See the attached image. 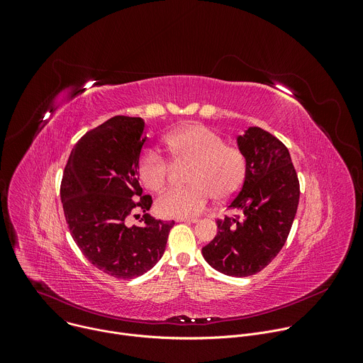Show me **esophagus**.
<instances>
[{
	"label": "esophagus",
	"mask_w": 363,
	"mask_h": 363,
	"mask_svg": "<svg viewBox=\"0 0 363 363\" xmlns=\"http://www.w3.org/2000/svg\"><path fill=\"white\" fill-rule=\"evenodd\" d=\"M177 223H198V218H186V217H182V218H177Z\"/></svg>",
	"instance_id": "34e87169"
}]
</instances>
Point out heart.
<instances>
[{"mask_svg":"<svg viewBox=\"0 0 363 363\" xmlns=\"http://www.w3.org/2000/svg\"><path fill=\"white\" fill-rule=\"evenodd\" d=\"M165 146L175 164H191L186 171L189 185L174 188L160 196L157 208L165 217H195L210 199H231L242 186L247 174L244 153L213 129L203 125H186L165 138ZM171 164L155 147H145L136 162L142 184L153 191H162L171 177Z\"/></svg>","mask_w":363,"mask_h":363,"instance_id":"b5f03b06","label":"heart"}]
</instances>
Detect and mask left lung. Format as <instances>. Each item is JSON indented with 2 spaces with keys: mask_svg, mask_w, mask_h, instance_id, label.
Segmentation results:
<instances>
[{
  "mask_svg": "<svg viewBox=\"0 0 363 363\" xmlns=\"http://www.w3.org/2000/svg\"><path fill=\"white\" fill-rule=\"evenodd\" d=\"M247 174L228 208L235 218L217 220L214 240L202 247L213 269L233 277L262 272L283 248L296 217L300 185L289 149L267 130L251 126L237 138Z\"/></svg>",
  "mask_w": 363,
  "mask_h": 363,
  "instance_id": "8db88e82",
  "label": "left lung"
}]
</instances>
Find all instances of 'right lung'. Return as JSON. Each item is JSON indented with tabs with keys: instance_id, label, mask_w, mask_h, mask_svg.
<instances>
[{
	"instance_id": "1",
	"label": "right lung",
	"mask_w": 363,
	"mask_h": 363,
	"mask_svg": "<svg viewBox=\"0 0 363 363\" xmlns=\"http://www.w3.org/2000/svg\"><path fill=\"white\" fill-rule=\"evenodd\" d=\"M140 118L115 116L83 135L66 164L60 196L70 234L87 260L116 279H135L157 264L175 221L146 211L136 162L146 138ZM142 211L140 226L127 217Z\"/></svg>"
}]
</instances>
